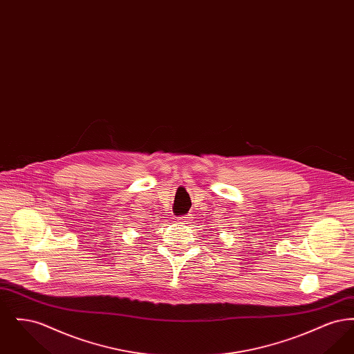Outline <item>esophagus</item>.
<instances>
[{
  "instance_id": "obj_1",
  "label": "esophagus",
  "mask_w": 354,
  "mask_h": 354,
  "mask_svg": "<svg viewBox=\"0 0 354 354\" xmlns=\"http://www.w3.org/2000/svg\"><path fill=\"white\" fill-rule=\"evenodd\" d=\"M191 215H185V216H180V218H178V220L180 221V223H183V224H188L189 221H191Z\"/></svg>"
}]
</instances>
